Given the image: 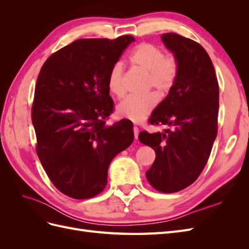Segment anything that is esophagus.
Segmentation results:
<instances>
[{"instance_id": "obj_1", "label": "esophagus", "mask_w": 249, "mask_h": 249, "mask_svg": "<svg viewBox=\"0 0 249 249\" xmlns=\"http://www.w3.org/2000/svg\"><path fill=\"white\" fill-rule=\"evenodd\" d=\"M133 131H134V137L135 139H138V134H139V129L137 126H134L133 127Z\"/></svg>"}]
</instances>
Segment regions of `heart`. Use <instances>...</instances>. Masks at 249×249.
<instances>
[{
  "label": "heart",
  "instance_id": "b5f03b06",
  "mask_svg": "<svg viewBox=\"0 0 249 249\" xmlns=\"http://www.w3.org/2000/svg\"><path fill=\"white\" fill-rule=\"evenodd\" d=\"M130 62L147 73L146 89L152 87L159 94L170 91L179 71L176 56L164 54L160 47L148 42L136 47L130 56ZM123 78L124 66L122 63H115L108 73L107 84L109 91L117 97L124 95ZM157 102V96L153 92L141 96H127L117 106V115L133 123H140L154 110Z\"/></svg>",
  "mask_w": 249,
  "mask_h": 249
}]
</instances>
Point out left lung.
Returning a JSON list of instances; mask_svg holds the SVG:
<instances>
[{
  "label": "left lung",
  "mask_w": 249,
  "mask_h": 249,
  "mask_svg": "<svg viewBox=\"0 0 249 249\" xmlns=\"http://www.w3.org/2000/svg\"><path fill=\"white\" fill-rule=\"evenodd\" d=\"M162 40L179 63L175 85L148 122L166 125L164 132H140L141 143L156 159L146 172L156 190L173 193L194 183L205 168L217 136L219 86L208 53L199 43L177 33Z\"/></svg>",
  "instance_id": "1"
}]
</instances>
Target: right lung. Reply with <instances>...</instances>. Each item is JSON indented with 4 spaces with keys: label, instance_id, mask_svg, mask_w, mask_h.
Segmentation results:
<instances>
[{
    "label": "right lung",
    "instance_id": "right-lung-1",
    "mask_svg": "<svg viewBox=\"0 0 249 249\" xmlns=\"http://www.w3.org/2000/svg\"><path fill=\"white\" fill-rule=\"evenodd\" d=\"M131 35L78 39L52 54L37 78L32 106L36 153L51 182L74 199L100 194L108 168L134 140L129 120L112 125L108 73Z\"/></svg>",
    "mask_w": 249,
    "mask_h": 249
}]
</instances>
